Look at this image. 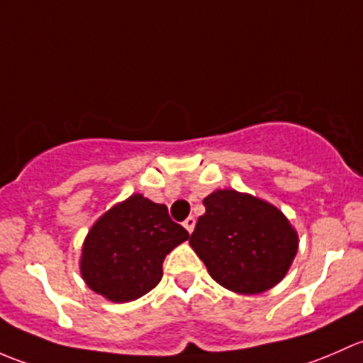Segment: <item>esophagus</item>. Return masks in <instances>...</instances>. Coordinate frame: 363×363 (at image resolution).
Returning a JSON list of instances; mask_svg holds the SVG:
<instances>
[{
    "mask_svg": "<svg viewBox=\"0 0 363 363\" xmlns=\"http://www.w3.org/2000/svg\"><path fill=\"white\" fill-rule=\"evenodd\" d=\"M183 227H185V229H186V233L192 234L194 227H196V218H194V216H189V218H186L185 222H183Z\"/></svg>",
    "mask_w": 363,
    "mask_h": 363,
    "instance_id": "esophagus-1",
    "label": "esophagus"
}]
</instances>
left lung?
Returning <instances> with one entry per match:
<instances>
[{"instance_id":"1","label":"left lung","mask_w":363,"mask_h":363,"mask_svg":"<svg viewBox=\"0 0 363 363\" xmlns=\"http://www.w3.org/2000/svg\"><path fill=\"white\" fill-rule=\"evenodd\" d=\"M203 204L206 213L189 242L218 285L255 295L285 278L297 255L298 236L281 209L234 189L215 190Z\"/></svg>"}]
</instances>
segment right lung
Segmentation results:
<instances>
[{"mask_svg": "<svg viewBox=\"0 0 363 363\" xmlns=\"http://www.w3.org/2000/svg\"><path fill=\"white\" fill-rule=\"evenodd\" d=\"M189 239L166 204L133 194L104 211L82 246L80 274L92 292L111 302H130L159 285L162 262Z\"/></svg>", "mask_w": 363, "mask_h": 363, "instance_id": "right-lung-1", "label": "right lung"}]
</instances>
